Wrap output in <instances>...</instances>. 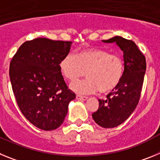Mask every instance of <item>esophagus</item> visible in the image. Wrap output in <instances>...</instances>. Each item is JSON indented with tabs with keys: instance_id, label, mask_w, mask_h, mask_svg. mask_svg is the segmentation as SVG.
I'll use <instances>...</instances> for the list:
<instances>
[{
	"instance_id": "34e87169",
	"label": "esophagus",
	"mask_w": 160,
	"mask_h": 160,
	"mask_svg": "<svg viewBox=\"0 0 160 160\" xmlns=\"http://www.w3.org/2000/svg\"><path fill=\"white\" fill-rule=\"evenodd\" d=\"M76 98L78 100H81V101H84V100H87L88 98L86 97V96H82V95H79V94H77L76 96Z\"/></svg>"
}]
</instances>
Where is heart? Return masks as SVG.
<instances>
[{"mask_svg": "<svg viewBox=\"0 0 160 160\" xmlns=\"http://www.w3.org/2000/svg\"><path fill=\"white\" fill-rule=\"evenodd\" d=\"M60 70L67 80L73 82L87 76L82 81L70 84V89L80 94L110 92L118 87L124 73V62L120 56L107 50L87 48L76 55L68 54L61 61Z\"/></svg>", "mask_w": 160, "mask_h": 160, "instance_id": "1", "label": "heart"}]
</instances>
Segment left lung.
I'll use <instances>...</instances> for the list:
<instances>
[{
	"instance_id": "8db88e82",
	"label": "left lung",
	"mask_w": 160,
	"mask_h": 160,
	"mask_svg": "<svg viewBox=\"0 0 160 160\" xmlns=\"http://www.w3.org/2000/svg\"><path fill=\"white\" fill-rule=\"evenodd\" d=\"M102 42H115L123 52L124 73L122 80L108 94L107 99H98V109L92 114L93 119L98 125L113 128L128 119L138 105L146 72V59L133 41L115 36Z\"/></svg>"
}]
</instances>
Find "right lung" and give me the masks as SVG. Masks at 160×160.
Wrapping results in <instances>:
<instances>
[{
  "mask_svg": "<svg viewBox=\"0 0 160 160\" xmlns=\"http://www.w3.org/2000/svg\"><path fill=\"white\" fill-rule=\"evenodd\" d=\"M71 42L36 38L20 46L9 66L17 102L24 116L39 129L53 131L66 118L75 94L69 90L60 70Z\"/></svg>",
  "mask_w": 160,
  "mask_h": 160,
  "instance_id": "add662e5",
  "label": "right lung"
}]
</instances>
